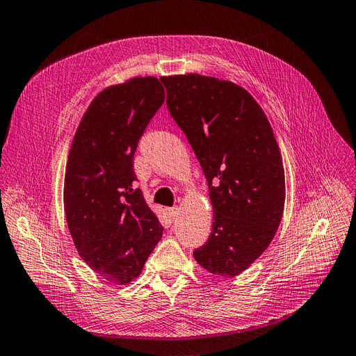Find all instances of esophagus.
Instances as JSON below:
<instances>
[{
  "label": "esophagus",
  "mask_w": 356,
  "mask_h": 356,
  "mask_svg": "<svg viewBox=\"0 0 356 356\" xmlns=\"http://www.w3.org/2000/svg\"><path fill=\"white\" fill-rule=\"evenodd\" d=\"M167 213H168V218L171 221H175L176 218H177V215H179V207L177 206H175V207H170V209H167Z\"/></svg>",
  "instance_id": "obj_1"
}]
</instances>
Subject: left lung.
I'll return each instance as SVG.
<instances>
[{"instance_id":"obj_1","label":"left lung","mask_w":356,"mask_h":356,"mask_svg":"<svg viewBox=\"0 0 356 356\" xmlns=\"http://www.w3.org/2000/svg\"><path fill=\"white\" fill-rule=\"evenodd\" d=\"M161 81L168 111L203 168L213 206L212 233L194 259L213 275H239L269 247L284 211L278 143L245 88L198 74Z\"/></svg>"}]
</instances>
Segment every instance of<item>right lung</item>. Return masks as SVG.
Masks as SVG:
<instances>
[{"instance_id":"1","label":"right lung","mask_w":356,"mask_h":356,"mask_svg":"<svg viewBox=\"0 0 356 356\" xmlns=\"http://www.w3.org/2000/svg\"><path fill=\"white\" fill-rule=\"evenodd\" d=\"M165 99L158 78L138 76L93 99L76 129L65 176V212L78 254L124 286L140 275L163 227L134 189L136 145Z\"/></svg>"}]
</instances>
